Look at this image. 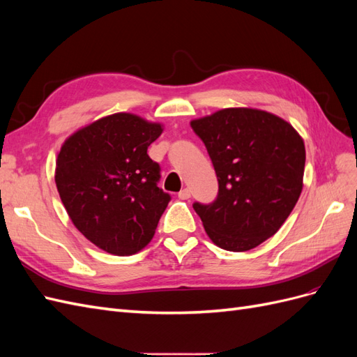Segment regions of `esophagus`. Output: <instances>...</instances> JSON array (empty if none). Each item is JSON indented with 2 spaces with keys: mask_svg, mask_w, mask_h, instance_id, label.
<instances>
[{
  "mask_svg": "<svg viewBox=\"0 0 357 357\" xmlns=\"http://www.w3.org/2000/svg\"><path fill=\"white\" fill-rule=\"evenodd\" d=\"M178 198H180V199H189V198H190V190H189L188 188L181 189V190L178 192Z\"/></svg>",
  "mask_w": 357,
  "mask_h": 357,
  "instance_id": "esophagus-1",
  "label": "esophagus"
}]
</instances>
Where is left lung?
<instances>
[{"label":"left lung","instance_id":"8db88e82","mask_svg":"<svg viewBox=\"0 0 357 357\" xmlns=\"http://www.w3.org/2000/svg\"><path fill=\"white\" fill-rule=\"evenodd\" d=\"M219 180L214 202L193 204L210 240L247 252L273 236L304 186L305 146L296 129L273 113L231 107L190 121Z\"/></svg>","mask_w":357,"mask_h":357}]
</instances>
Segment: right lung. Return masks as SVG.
Masks as SVG:
<instances>
[{
	"mask_svg": "<svg viewBox=\"0 0 357 357\" xmlns=\"http://www.w3.org/2000/svg\"><path fill=\"white\" fill-rule=\"evenodd\" d=\"M164 125L114 113L63 142L55 168L61 201L84 238L116 256L152 241L169 195L158 188L159 165L147 149Z\"/></svg>",
	"mask_w": 357,
	"mask_h": 357,
	"instance_id": "right-lung-1",
	"label": "right lung"
}]
</instances>
